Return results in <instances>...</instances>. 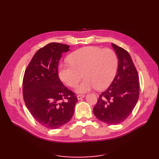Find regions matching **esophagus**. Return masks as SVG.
I'll return each mask as SVG.
<instances>
[{
	"label": "esophagus",
	"instance_id": "34e87169",
	"mask_svg": "<svg viewBox=\"0 0 159 159\" xmlns=\"http://www.w3.org/2000/svg\"><path fill=\"white\" fill-rule=\"evenodd\" d=\"M85 97V95H78L77 96V98H78V100H80V99H82L83 98H84Z\"/></svg>",
	"mask_w": 159,
	"mask_h": 159
}]
</instances>
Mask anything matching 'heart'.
Listing matches in <instances>:
<instances>
[{
	"label": "heart",
	"instance_id": "obj_1",
	"mask_svg": "<svg viewBox=\"0 0 159 159\" xmlns=\"http://www.w3.org/2000/svg\"><path fill=\"white\" fill-rule=\"evenodd\" d=\"M70 64L59 67V76L70 87H74L81 78L84 79L76 87L77 93H85L97 88H107L116 76L118 59L116 53L110 48L87 46L78 49L67 57Z\"/></svg>",
	"mask_w": 159,
	"mask_h": 159
}]
</instances>
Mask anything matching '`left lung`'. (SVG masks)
Returning <instances> with one entry per match:
<instances>
[{
    "label": "left lung",
    "instance_id": "1",
    "mask_svg": "<svg viewBox=\"0 0 159 159\" xmlns=\"http://www.w3.org/2000/svg\"><path fill=\"white\" fill-rule=\"evenodd\" d=\"M112 46L119 60L117 74L108 89L100 95L93 111L99 120L116 125L133 112L139 99V83L129 53L114 43Z\"/></svg>",
    "mask_w": 159,
    "mask_h": 159
}]
</instances>
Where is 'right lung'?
I'll list each match as a JSON object with an SVG mask.
<instances>
[{
	"mask_svg": "<svg viewBox=\"0 0 159 159\" xmlns=\"http://www.w3.org/2000/svg\"><path fill=\"white\" fill-rule=\"evenodd\" d=\"M70 46L52 42L38 50L25 70L23 98L34 119L43 126L56 129L71 120L78 99L59 77V61Z\"/></svg>",
	"mask_w": 159,
	"mask_h": 159,
	"instance_id": "obj_1",
	"label": "right lung"
}]
</instances>
